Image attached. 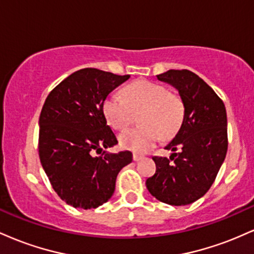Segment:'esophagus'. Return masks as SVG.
Wrapping results in <instances>:
<instances>
[{
	"mask_svg": "<svg viewBox=\"0 0 254 254\" xmlns=\"http://www.w3.org/2000/svg\"><path fill=\"white\" fill-rule=\"evenodd\" d=\"M132 159H133V161H139V160H142V159H144V156L143 155H139V154H133L132 155Z\"/></svg>",
	"mask_w": 254,
	"mask_h": 254,
	"instance_id": "34e87169",
	"label": "esophagus"
}]
</instances>
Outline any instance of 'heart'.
I'll list each match as a JSON object with an SVG mask.
<instances>
[{
    "instance_id": "obj_1",
    "label": "heart",
    "mask_w": 254,
    "mask_h": 254,
    "mask_svg": "<svg viewBox=\"0 0 254 254\" xmlns=\"http://www.w3.org/2000/svg\"><path fill=\"white\" fill-rule=\"evenodd\" d=\"M124 97L110 94L105 99L103 110L106 121L113 129L123 130L139 116L142 127L129 129L119 135L122 147L144 153L162 138L174 136L183 123V99L171 93L165 86L151 81L139 80L124 89Z\"/></svg>"
}]
</instances>
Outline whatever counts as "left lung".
I'll return each instance as SVG.
<instances>
[{
	"instance_id": "obj_1",
	"label": "left lung",
	"mask_w": 254,
	"mask_h": 254,
	"mask_svg": "<svg viewBox=\"0 0 254 254\" xmlns=\"http://www.w3.org/2000/svg\"><path fill=\"white\" fill-rule=\"evenodd\" d=\"M157 80L179 90L185 112L179 131L166 145L174 153L170 159L153 157L156 172L145 185L160 202L188 205L209 191L224 161L228 149L226 107L214 89L190 70H168L157 75Z\"/></svg>"
}]
</instances>
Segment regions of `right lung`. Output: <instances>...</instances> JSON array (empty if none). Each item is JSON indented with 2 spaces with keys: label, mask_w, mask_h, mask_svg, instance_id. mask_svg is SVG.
Segmentation results:
<instances>
[{
  "label": "right lung",
  "mask_w": 254,
  "mask_h": 254,
  "mask_svg": "<svg viewBox=\"0 0 254 254\" xmlns=\"http://www.w3.org/2000/svg\"><path fill=\"white\" fill-rule=\"evenodd\" d=\"M130 75L84 68L51 90L39 117L38 151L52 188L74 208L95 209L112 197L119 171L132 153L101 151L118 143L106 123L107 95ZM95 150L99 157L92 155Z\"/></svg>",
  "instance_id": "right-lung-1"
}]
</instances>
